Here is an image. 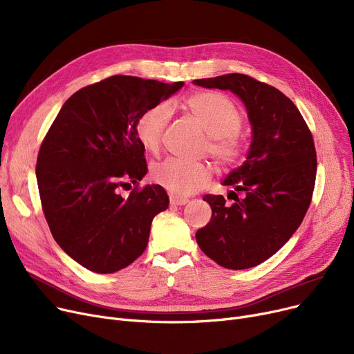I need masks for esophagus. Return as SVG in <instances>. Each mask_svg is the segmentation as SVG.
Masks as SVG:
<instances>
[{"instance_id": "obj_1", "label": "esophagus", "mask_w": 354, "mask_h": 354, "mask_svg": "<svg viewBox=\"0 0 354 354\" xmlns=\"http://www.w3.org/2000/svg\"><path fill=\"white\" fill-rule=\"evenodd\" d=\"M169 201H171L172 205H175V207H182V205H185V203H188L189 199L172 194V195H169Z\"/></svg>"}]
</instances>
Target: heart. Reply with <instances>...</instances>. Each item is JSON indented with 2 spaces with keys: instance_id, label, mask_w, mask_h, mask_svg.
<instances>
[{
  "instance_id": "1",
  "label": "heart",
  "mask_w": 354,
  "mask_h": 354,
  "mask_svg": "<svg viewBox=\"0 0 354 354\" xmlns=\"http://www.w3.org/2000/svg\"><path fill=\"white\" fill-rule=\"evenodd\" d=\"M183 106L208 135L205 152L221 169H234L244 155V143L238 133L243 113L235 102L218 91H198L185 100ZM171 115V104L165 102L145 109L139 115L135 133L146 152L158 153ZM211 176L212 167L203 162L166 159L151 169L152 180L176 195H189L201 189Z\"/></svg>"
}]
</instances>
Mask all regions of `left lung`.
Here are the masks:
<instances>
[{"label": "left lung", "instance_id": "8db88e82", "mask_svg": "<svg viewBox=\"0 0 354 354\" xmlns=\"http://www.w3.org/2000/svg\"><path fill=\"white\" fill-rule=\"evenodd\" d=\"M231 90L244 102L252 126L247 160L234 169L222 195H205L212 216L196 231L199 248L221 267L245 270L264 263L300 227L313 198L317 155L299 109L278 88L247 74L194 80Z\"/></svg>", "mask_w": 354, "mask_h": 354}]
</instances>
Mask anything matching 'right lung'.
Returning a JSON list of instances; mask_svg holds the SVG:
<instances>
[{
	"label": "right lung",
	"mask_w": 354,
	"mask_h": 354,
	"mask_svg": "<svg viewBox=\"0 0 354 354\" xmlns=\"http://www.w3.org/2000/svg\"><path fill=\"white\" fill-rule=\"evenodd\" d=\"M182 86L111 76L74 93L48 129L35 166L43 212L55 243L84 268L116 272L146 250L169 198L160 185L139 188L147 165L135 124ZM127 180L136 188L123 198Z\"/></svg>",
	"instance_id": "1"
}]
</instances>
